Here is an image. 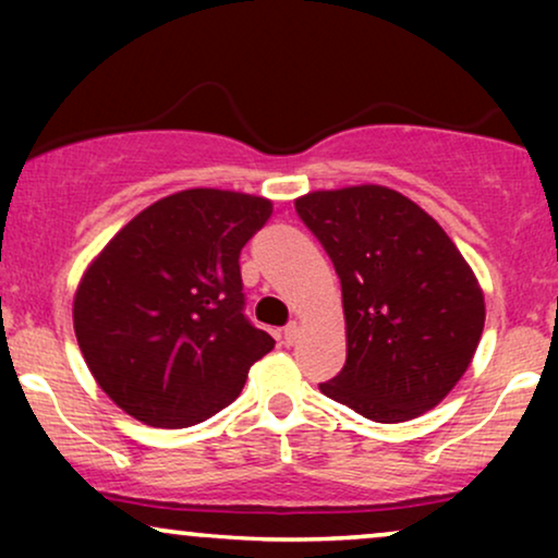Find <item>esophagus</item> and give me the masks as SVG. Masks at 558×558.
Instances as JSON below:
<instances>
[{
	"label": "esophagus",
	"mask_w": 558,
	"mask_h": 558,
	"mask_svg": "<svg viewBox=\"0 0 558 558\" xmlns=\"http://www.w3.org/2000/svg\"><path fill=\"white\" fill-rule=\"evenodd\" d=\"M296 338H300V325L289 323L284 330H281V340H284L287 345H292V342H296Z\"/></svg>",
	"instance_id": "1"
}]
</instances>
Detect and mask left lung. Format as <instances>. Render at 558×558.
<instances>
[{
    "mask_svg": "<svg viewBox=\"0 0 558 558\" xmlns=\"http://www.w3.org/2000/svg\"><path fill=\"white\" fill-rule=\"evenodd\" d=\"M294 208L342 284L348 357L319 391L380 424L437 407L485 325L483 289L452 239L380 185L310 193Z\"/></svg>",
    "mask_w": 558,
    "mask_h": 558,
    "instance_id": "obj_1",
    "label": "left lung"
}]
</instances>
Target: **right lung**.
<instances>
[{
  "label": "right lung",
  "instance_id": "obj_1",
  "mask_svg": "<svg viewBox=\"0 0 558 558\" xmlns=\"http://www.w3.org/2000/svg\"><path fill=\"white\" fill-rule=\"evenodd\" d=\"M271 210L231 190H182L129 220L83 274L75 338L126 414L162 429L201 424L274 348L243 312L239 264Z\"/></svg>",
  "mask_w": 558,
  "mask_h": 558
}]
</instances>
